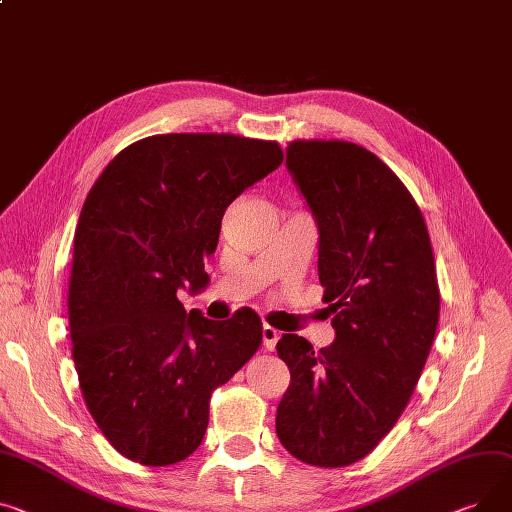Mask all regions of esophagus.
<instances>
[{
  "label": "esophagus",
  "mask_w": 512,
  "mask_h": 512,
  "mask_svg": "<svg viewBox=\"0 0 512 512\" xmlns=\"http://www.w3.org/2000/svg\"><path fill=\"white\" fill-rule=\"evenodd\" d=\"M261 337H263V348L271 352V350L276 348V344H278L280 331H278V329H274V327H269V325H263V329H261Z\"/></svg>",
  "instance_id": "34e87169"
}]
</instances>
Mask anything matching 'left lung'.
<instances>
[{"label": "left lung", "mask_w": 512, "mask_h": 512, "mask_svg": "<svg viewBox=\"0 0 512 512\" xmlns=\"http://www.w3.org/2000/svg\"><path fill=\"white\" fill-rule=\"evenodd\" d=\"M286 168L319 230V282L333 344L284 333L290 368L276 416L296 459L344 467L366 457L410 401L438 325L426 222L393 170L362 146L296 140Z\"/></svg>", "instance_id": "left-lung-1"}]
</instances>
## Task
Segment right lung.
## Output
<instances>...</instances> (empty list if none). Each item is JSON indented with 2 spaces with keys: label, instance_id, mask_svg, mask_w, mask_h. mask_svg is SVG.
Here are the masks:
<instances>
[{
  "label": "right lung",
  "instance_id": "1",
  "mask_svg": "<svg viewBox=\"0 0 512 512\" xmlns=\"http://www.w3.org/2000/svg\"><path fill=\"white\" fill-rule=\"evenodd\" d=\"M276 142L228 133L152 135L92 185L74 236L70 333L88 412L127 459H187L210 422L212 391L261 344V321L185 311L208 286L222 216L282 164Z\"/></svg>",
  "mask_w": 512,
  "mask_h": 512
}]
</instances>
